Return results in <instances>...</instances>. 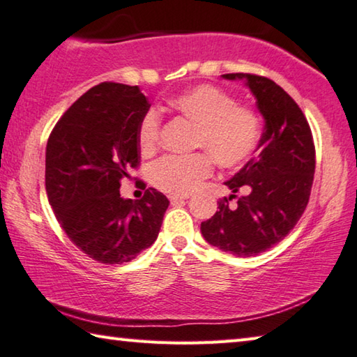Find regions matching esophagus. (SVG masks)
<instances>
[{
    "mask_svg": "<svg viewBox=\"0 0 357 357\" xmlns=\"http://www.w3.org/2000/svg\"><path fill=\"white\" fill-rule=\"evenodd\" d=\"M168 198H170V202L174 204V203H183V202H185L189 197H185V195H170Z\"/></svg>",
    "mask_w": 357,
    "mask_h": 357,
    "instance_id": "1",
    "label": "esophagus"
}]
</instances>
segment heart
<instances>
[{
  "instance_id": "obj_1",
  "label": "heart",
  "mask_w": 357,
  "mask_h": 357,
  "mask_svg": "<svg viewBox=\"0 0 357 357\" xmlns=\"http://www.w3.org/2000/svg\"><path fill=\"white\" fill-rule=\"evenodd\" d=\"M172 107L197 124L195 148L207 151L189 155H165L151 167L149 176L157 189L170 195H187L197 189L211 172L213 159L223 168H233L249 159L255 151L261 124L249 107H241L222 89L200 84L181 93ZM162 118L149 108L138 124V144L143 153H153L160 142Z\"/></svg>"
}]
</instances>
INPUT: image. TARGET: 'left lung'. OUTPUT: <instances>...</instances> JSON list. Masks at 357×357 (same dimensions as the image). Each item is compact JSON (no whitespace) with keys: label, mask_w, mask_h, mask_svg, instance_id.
Segmentation results:
<instances>
[{"label":"left lung","mask_w":357,"mask_h":357,"mask_svg":"<svg viewBox=\"0 0 357 357\" xmlns=\"http://www.w3.org/2000/svg\"><path fill=\"white\" fill-rule=\"evenodd\" d=\"M222 77L245 82L264 118V132L255 155L225 183L233 193L202 222V234L223 252L253 257L280 243L304 214L315 173V144L304 113L279 84L253 74ZM241 188L248 195L229 207Z\"/></svg>","instance_id":"8db88e82"}]
</instances>
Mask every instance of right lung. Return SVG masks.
I'll list each match as a JSON object with an SVG mask.
<instances>
[{
    "label": "right lung",
    "mask_w": 357,
    "mask_h": 357,
    "mask_svg": "<svg viewBox=\"0 0 357 357\" xmlns=\"http://www.w3.org/2000/svg\"><path fill=\"white\" fill-rule=\"evenodd\" d=\"M149 107L138 86L100 83L69 107L48 137V202L72 243L99 263L130 261L153 245L170 204L153 187L140 200L119 193L121 179L140 165L137 132Z\"/></svg>",
    "instance_id": "right-lung-1"
}]
</instances>
